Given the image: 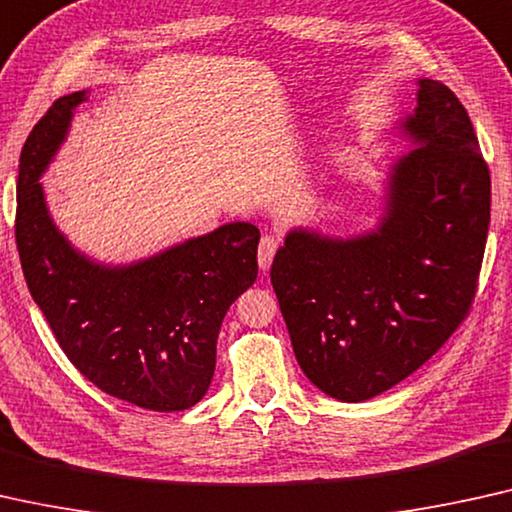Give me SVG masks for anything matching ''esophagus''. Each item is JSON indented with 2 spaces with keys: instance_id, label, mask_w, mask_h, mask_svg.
Segmentation results:
<instances>
[{
  "instance_id": "34e87169",
  "label": "esophagus",
  "mask_w": 512,
  "mask_h": 512,
  "mask_svg": "<svg viewBox=\"0 0 512 512\" xmlns=\"http://www.w3.org/2000/svg\"><path fill=\"white\" fill-rule=\"evenodd\" d=\"M278 239L276 236H271V234H264L262 236V241H259V250H257V264H259V269L262 271H266L271 266V262H273V255H276V250H278Z\"/></svg>"
}]
</instances>
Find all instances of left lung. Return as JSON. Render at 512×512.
<instances>
[{"mask_svg": "<svg viewBox=\"0 0 512 512\" xmlns=\"http://www.w3.org/2000/svg\"><path fill=\"white\" fill-rule=\"evenodd\" d=\"M394 136L376 225L352 236L285 234L271 285L294 357L327 397L359 403L420 369L469 313L489 229V169L450 88L417 78Z\"/></svg>", "mask_w": 512, "mask_h": 512, "instance_id": "left-lung-1", "label": "left lung"}]
</instances>
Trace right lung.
<instances>
[{"label": "right lung", "instance_id": "add662e5", "mask_svg": "<svg viewBox=\"0 0 512 512\" xmlns=\"http://www.w3.org/2000/svg\"><path fill=\"white\" fill-rule=\"evenodd\" d=\"M85 99L88 90L57 99L20 153L16 243L27 287L64 355L99 390L157 413L192 408L211 387L222 318L257 278L259 229L227 222L127 264L71 246L39 181Z\"/></svg>", "mask_w": 512, "mask_h": 512}]
</instances>
